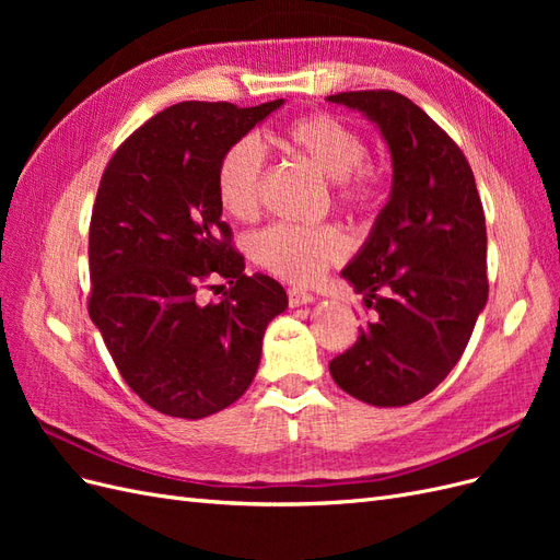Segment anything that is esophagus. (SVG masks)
I'll return each instance as SVG.
<instances>
[{
    "label": "esophagus",
    "mask_w": 560,
    "mask_h": 560,
    "mask_svg": "<svg viewBox=\"0 0 560 560\" xmlns=\"http://www.w3.org/2000/svg\"><path fill=\"white\" fill-rule=\"evenodd\" d=\"M287 296H290V306L292 308H299V306H308V303L315 301V296L306 290H299V287H292L290 292H287Z\"/></svg>",
    "instance_id": "1"
}]
</instances>
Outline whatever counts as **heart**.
Listing matches in <instances>:
<instances>
[{"instance_id":"obj_1","label":"heart","mask_w":560,"mask_h":560,"mask_svg":"<svg viewBox=\"0 0 560 560\" xmlns=\"http://www.w3.org/2000/svg\"><path fill=\"white\" fill-rule=\"evenodd\" d=\"M282 142L331 179L334 196L346 208H366L378 194V177L366 165L362 135L331 114H308L284 128ZM264 147L257 138L235 140L217 167L219 206L233 219H252L259 210ZM252 259L290 282H313L346 254L343 235L334 226L276 224L249 243Z\"/></svg>"}]
</instances>
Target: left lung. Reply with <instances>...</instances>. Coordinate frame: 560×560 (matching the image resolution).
Listing matches in <instances>:
<instances>
[{
    "label": "left lung",
    "instance_id": "8db88e82",
    "mask_svg": "<svg viewBox=\"0 0 560 560\" xmlns=\"http://www.w3.org/2000/svg\"><path fill=\"white\" fill-rule=\"evenodd\" d=\"M327 100L374 124L393 161L387 202L341 270L376 319L329 371L354 399L406 406L451 374L486 308L481 198L463 151L409 97L352 91Z\"/></svg>",
    "mask_w": 560,
    "mask_h": 560
}]
</instances>
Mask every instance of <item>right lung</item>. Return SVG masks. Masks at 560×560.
Segmentation results:
<instances>
[{
    "label": "right lung",
    "mask_w": 560,
    "mask_h": 560,
    "mask_svg": "<svg viewBox=\"0 0 560 560\" xmlns=\"http://www.w3.org/2000/svg\"><path fill=\"white\" fill-rule=\"evenodd\" d=\"M284 105L179 103L118 147L91 217L89 315L132 393L165 416L198 420L245 395L282 284L245 276L217 198L224 151ZM217 275L230 292L200 304Z\"/></svg>",
    "instance_id": "add662e5"
}]
</instances>
